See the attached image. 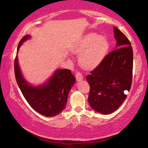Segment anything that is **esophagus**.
<instances>
[{
  "label": "esophagus",
  "instance_id": "esophagus-1",
  "mask_svg": "<svg viewBox=\"0 0 148 148\" xmlns=\"http://www.w3.org/2000/svg\"><path fill=\"white\" fill-rule=\"evenodd\" d=\"M84 79V77H83V74H81V72H77L76 73V79L77 81H81V80H83Z\"/></svg>",
  "mask_w": 148,
  "mask_h": 148
}]
</instances>
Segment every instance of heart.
<instances>
[{
	"instance_id": "b5f03b06",
	"label": "heart",
	"mask_w": 148,
	"mask_h": 148,
	"mask_svg": "<svg viewBox=\"0 0 148 148\" xmlns=\"http://www.w3.org/2000/svg\"><path fill=\"white\" fill-rule=\"evenodd\" d=\"M109 43L106 37L95 33L85 35L73 47L72 51L80 54L79 62L81 67L92 70L99 66L106 57Z\"/></svg>"
}]
</instances>
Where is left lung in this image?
<instances>
[{"mask_svg":"<svg viewBox=\"0 0 148 148\" xmlns=\"http://www.w3.org/2000/svg\"><path fill=\"white\" fill-rule=\"evenodd\" d=\"M116 47L106 56L90 75L88 102L92 108L102 114H110L120 107L127 97L132 81L133 50L128 38L113 28Z\"/></svg>","mask_w":148,"mask_h":148,"instance_id":"obj_1","label":"left lung"}]
</instances>
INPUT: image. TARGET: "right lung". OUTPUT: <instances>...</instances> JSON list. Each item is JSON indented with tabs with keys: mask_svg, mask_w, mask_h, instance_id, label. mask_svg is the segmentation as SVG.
Returning a JSON list of instances; mask_svg holds the SVG:
<instances>
[{
	"mask_svg": "<svg viewBox=\"0 0 148 148\" xmlns=\"http://www.w3.org/2000/svg\"><path fill=\"white\" fill-rule=\"evenodd\" d=\"M30 37V35H25L21 39L17 52L23 42ZM14 73L16 83L25 100L35 111L47 117L57 115L65 108L69 90L76 81L69 69H57L45 84L31 86L22 76L17 56L14 60Z\"/></svg>",
	"mask_w": 148,
	"mask_h": 148,
	"instance_id": "add662e5",
	"label": "right lung"
}]
</instances>
